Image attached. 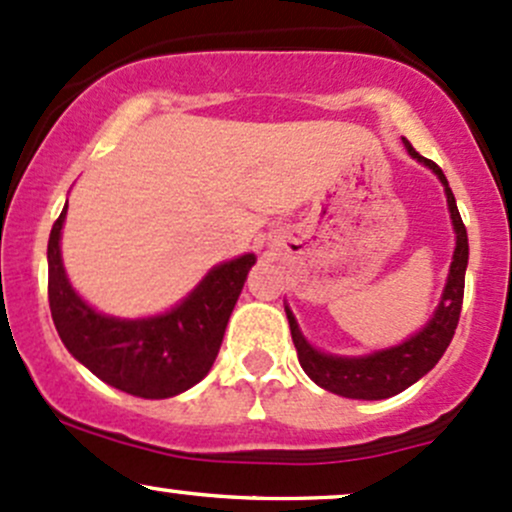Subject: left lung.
<instances>
[{"instance_id": "1", "label": "left lung", "mask_w": 512, "mask_h": 512, "mask_svg": "<svg viewBox=\"0 0 512 512\" xmlns=\"http://www.w3.org/2000/svg\"><path fill=\"white\" fill-rule=\"evenodd\" d=\"M403 145H406L408 155L435 172L442 187H445L449 218H452L454 240H457L454 243L447 284L442 289L440 303H437L435 313H432L428 323L418 333H413L411 338L398 342V345L374 350L369 355L345 357L320 352L318 347H313L311 342L303 338L291 308L284 306L286 318H289L291 340H294L296 352H299L303 372L311 376V381H316L320 389L338 393V396L345 398H359V401H381V398L396 396V393L413 386L418 379H423L440 362V357L445 355L454 330H457L459 313H462L464 274L466 265H469V238H466V228L462 216H459L457 201H454L452 189H449L447 177L442 174L440 167L428 160V157L415 153V148L408 140H403Z\"/></svg>"}]
</instances>
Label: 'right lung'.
<instances>
[{"label": "right lung", "mask_w": 512, "mask_h": 512, "mask_svg": "<svg viewBox=\"0 0 512 512\" xmlns=\"http://www.w3.org/2000/svg\"><path fill=\"white\" fill-rule=\"evenodd\" d=\"M67 206L48 240V301L55 330L77 362L114 389L138 398H172L211 372L235 301L257 257L252 252L211 267L174 303L148 318L99 313L72 289L60 238Z\"/></svg>", "instance_id": "right-lung-1"}]
</instances>
